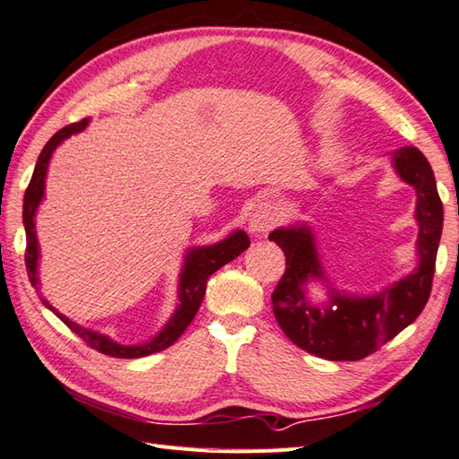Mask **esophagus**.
Here are the masks:
<instances>
[{
  "label": "esophagus",
  "instance_id": "34e87169",
  "mask_svg": "<svg viewBox=\"0 0 459 459\" xmlns=\"http://www.w3.org/2000/svg\"><path fill=\"white\" fill-rule=\"evenodd\" d=\"M277 223V208L271 205L269 202H259L255 204V208L251 210L249 223L247 228L254 236H264L265 231H269Z\"/></svg>",
  "mask_w": 459,
  "mask_h": 459
}]
</instances>
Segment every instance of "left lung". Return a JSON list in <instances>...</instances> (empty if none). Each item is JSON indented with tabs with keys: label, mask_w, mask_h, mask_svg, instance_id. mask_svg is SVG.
<instances>
[{
	"label": "left lung",
	"mask_w": 459,
	"mask_h": 459,
	"mask_svg": "<svg viewBox=\"0 0 459 459\" xmlns=\"http://www.w3.org/2000/svg\"><path fill=\"white\" fill-rule=\"evenodd\" d=\"M396 174L416 190L418 265L378 295L359 297L329 287L326 305L307 299L311 279L326 281L315 236L305 223L277 228L269 233L285 254V273L271 303L283 333L299 349L326 360H360L412 325L432 291L436 255L444 226V205L426 156L414 146L392 152Z\"/></svg>",
	"instance_id": "left-lung-1"
}]
</instances>
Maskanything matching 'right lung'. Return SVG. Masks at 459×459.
<instances>
[{
  "label": "right lung",
  "mask_w": 459,
  "mask_h": 459,
  "mask_svg": "<svg viewBox=\"0 0 459 459\" xmlns=\"http://www.w3.org/2000/svg\"><path fill=\"white\" fill-rule=\"evenodd\" d=\"M89 118H82L81 123H74L61 128L57 134H53L49 143L43 146V151L37 158L35 170L31 176V182L27 186L25 195H23V226H25V238H27V249H25V267H27V275H30L31 285L39 291V273H37V261H39V243H37L35 236V212L39 208V204L43 200L45 194V176H47V168H49V160L65 138H69L71 134L82 133L87 128ZM249 247V238L246 231H231L226 239H221L213 246H204V247H192L188 254L184 257V265H182V273H180V281H178V307L174 315L170 316V321L164 325V329L158 333L154 339L143 344H118L112 339H108L107 334H100L97 331L85 329L77 323H73L67 316L61 315L57 308H55L47 299L41 297V301L47 308L59 316V319L69 326V329L79 334L82 341H85L91 349H95L102 354H108V357H117V359H140V357H148V354L160 352L164 349L170 347L178 339H180L182 333L188 329V325L198 313V308L204 301L205 295V285H208V277L212 273H216L220 267L230 264L231 259H236L239 254H243Z\"/></svg>",
  "instance_id": "add662e5"
}]
</instances>
